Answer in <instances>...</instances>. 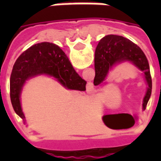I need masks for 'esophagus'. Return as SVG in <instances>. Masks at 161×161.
<instances>
[{
  "label": "esophagus",
  "instance_id": "34e87169",
  "mask_svg": "<svg viewBox=\"0 0 161 161\" xmlns=\"http://www.w3.org/2000/svg\"><path fill=\"white\" fill-rule=\"evenodd\" d=\"M94 90V88H93V84H89L87 86V91L88 92H91V91Z\"/></svg>",
  "mask_w": 161,
  "mask_h": 161
}]
</instances>
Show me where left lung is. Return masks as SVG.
I'll return each instance as SVG.
<instances>
[{
    "label": "left lung",
    "instance_id": "left-lung-1",
    "mask_svg": "<svg viewBox=\"0 0 161 161\" xmlns=\"http://www.w3.org/2000/svg\"><path fill=\"white\" fill-rule=\"evenodd\" d=\"M125 62L134 64L143 72L147 84L142 103V108L145 109L152 92V78L148 61L142 50L124 37L110 34L103 37L98 42L95 52L94 85L104 84L109 71L115 65Z\"/></svg>",
    "mask_w": 161,
    "mask_h": 161
}]
</instances>
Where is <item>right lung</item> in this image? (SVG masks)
<instances>
[{"instance_id":"1","label":"right lung","mask_w":161,"mask_h":161,"mask_svg":"<svg viewBox=\"0 0 161 161\" xmlns=\"http://www.w3.org/2000/svg\"><path fill=\"white\" fill-rule=\"evenodd\" d=\"M40 75L54 77L66 90H86V81L76 72L59 46L49 42L33 45L17 58L10 77V98L13 108L22 119L24 124H26V117L20 103L23 86L28 79Z\"/></svg>"}]
</instances>
